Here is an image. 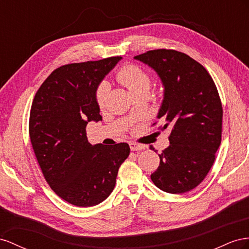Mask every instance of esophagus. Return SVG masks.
I'll use <instances>...</instances> for the list:
<instances>
[{
	"label": "esophagus",
	"mask_w": 249,
	"mask_h": 249,
	"mask_svg": "<svg viewBox=\"0 0 249 249\" xmlns=\"http://www.w3.org/2000/svg\"><path fill=\"white\" fill-rule=\"evenodd\" d=\"M129 147L131 149V151H140V150H144L145 146L142 144H138L136 142H130Z\"/></svg>",
	"instance_id": "esophagus-1"
}]
</instances>
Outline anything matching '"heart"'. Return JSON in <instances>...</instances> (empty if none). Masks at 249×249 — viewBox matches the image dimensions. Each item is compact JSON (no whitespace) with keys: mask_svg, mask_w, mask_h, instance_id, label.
<instances>
[{"mask_svg":"<svg viewBox=\"0 0 249 249\" xmlns=\"http://www.w3.org/2000/svg\"><path fill=\"white\" fill-rule=\"evenodd\" d=\"M116 78L134 97L142 94H148L152 83L151 76L149 73L137 65H127L120 69ZM108 91L109 85L106 82H101L98 85L95 93V101L99 107H102L104 105Z\"/></svg>","mask_w":249,"mask_h":249,"instance_id":"1","label":"heart"}]
</instances>
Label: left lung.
I'll use <instances>...</instances> for the list:
<instances>
[{
	"mask_svg": "<svg viewBox=\"0 0 249 249\" xmlns=\"http://www.w3.org/2000/svg\"><path fill=\"white\" fill-rule=\"evenodd\" d=\"M134 58L160 77L165 98L158 118L164 123L158 129L171 130L151 180L167 193H186L205 178L221 144L223 109L216 84L202 65L175 50H150Z\"/></svg>",
	"mask_w": 249,
	"mask_h": 249,
	"instance_id": "left-lung-1",
	"label": "left lung"
}]
</instances>
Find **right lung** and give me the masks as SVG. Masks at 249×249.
<instances>
[{"label":"right lung","mask_w":249,"mask_h":249,"mask_svg":"<svg viewBox=\"0 0 249 249\" xmlns=\"http://www.w3.org/2000/svg\"><path fill=\"white\" fill-rule=\"evenodd\" d=\"M121 56L65 65L54 70L35 94L29 118L33 151L46 181L61 199L93 207L115 188L129 145H90L89 121H100L95 101L98 84Z\"/></svg>","instance_id":"add662e5"}]
</instances>
